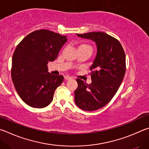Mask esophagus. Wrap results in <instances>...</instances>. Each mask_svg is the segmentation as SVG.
Listing matches in <instances>:
<instances>
[{
    "mask_svg": "<svg viewBox=\"0 0 149 149\" xmlns=\"http://www.w3.org/2000/svg\"><path fill=\"white\" fill-rule=\"evenodd\" d=\"M65 79L66 80H71L72 79V77H70L69 76H65Z\"/></svg>",
    "mask_w": 149,
    "mask_h": 149,
    "instance_id": "obj_1",
    "label": "esophagus"
}]
</instances>
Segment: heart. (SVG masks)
<instances>
[{"label": "heart", "instance_id": "heart-1", "mask_svg": "<svg viewBox=\"0 0 149 149\" xmlns=\"http://www.w3.org/2000/svg\"><path fill=\"white\" fill-rule=\"evenodd\" d=\"M80 46H82V47H90V46L87 45V44H81V45H80ZM90 48H91V47H90Z\"/></svg>", "mask_w": 149, "mask_h": 149}]
</instances>
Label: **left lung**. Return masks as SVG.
<instances>
[{
	"mask_svg": "<svg viewBox=\"0 0 149 149\" xmlns=\"http://www.w3.org/2000/svg\"><path fill=\"white\" fill-rule=\"evenodd\" d=\"M91 39L97 45V55L90 67L92 83L77 79L74 101L82 110L92 111L109 103L123 80L126 72V55L120 42L103 32L77 34Z\"/></svg>",
	"mask_w": 149,
	"mask_h": 149,
	"instance_id": "8db88e82",
	"label": "left lung"
}]
</instances>
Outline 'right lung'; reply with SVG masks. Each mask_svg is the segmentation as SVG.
Masks as SVG:
<instances>
[{
	"instance_id": "add662e5",
	"label": "right lung",
	"mask_w": 149,
	"mask_h": 149,
	"mask_svg": "<svg viewBox=\"0 0 149 149\" xmlns=\"http://www.w3.org/2000/svg\"><path fill=\"white\" fill-rule=\"evenodd\" d=\"M67 40L66 36L41 29L29 34L17 46L12 56V79L18 95L29 106L40 109L52 102L64 78L48 72L47 64L57 58Z\"/></svg>"
}]
</instances>
